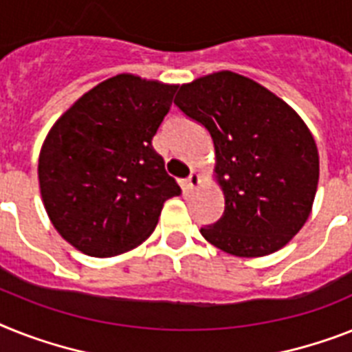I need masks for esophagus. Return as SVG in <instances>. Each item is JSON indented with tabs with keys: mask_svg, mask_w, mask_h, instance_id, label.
<instances>
[{
	"mask_svg": "<svg viewBox=\"0 0 352 352\" xmlns=\"http://www.w3.org/2000/svg\"><path fill=\"white\" fill-rule=\"evenodd\" d=\"M187 187L190 188V190H194V188L197 187V185H199V174L197 173H190V176H188L187 178Z\"/></svg>",
	"mask_w": 352,
	"mask_h": 352,
	"instance_id": "obj_1",
	"label": "esophagus"
}]
</instances>
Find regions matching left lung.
<instances>
[{"mask_svg":"<svg viewBox=\"0 0 352 352\" xmlns=\"http://www.w3.org/2000/svg\"><path fill=\"white\" fill-rule=\"evenodd\" d=\"M174 104L208 131L216 149L225 212L203 226V237L239 257L283 248L309 217L318 185V151L302 118L232 72L183 84Z\"/></svg>","mask_w":352,"mask_h":352,"instance_id":"obj_1","label":"left lung"}]
</instances>
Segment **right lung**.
<instances>
[{
	"instance_id": "right-lung-1",
	"label": "right lung",
	"mask_w": 352,
	"mask_h": 352,
	"mask_svg": "<svg viewBox=\"0 0 352 352\" xmlns=\"http://www.w3.org/2000/svg\"><path fill=\"white\" fill-rule=\"evenodd\" d=\"M178 86L122 74L89 89L55 122L39 155L52 225L91 257L142 245L164 203L179 196L153 136Z\"/></svg>"
}]
</instances>
